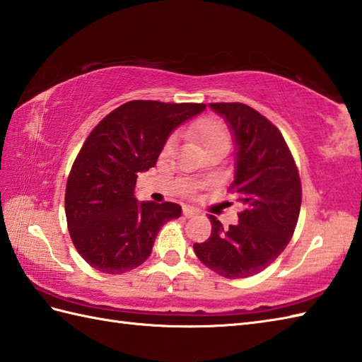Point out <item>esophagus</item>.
Here are the masks:
<instances>
[{
  "mask_svg": "<svg viewBox=\"0 0 362 362\" xmlns=\"http://www.w3.org/2000/svg\"><path fill=\"white\" fill-rule=\"evenodd\" d=\"M182 211H183V216L185 218H191V216H196V214L199 213L196 209H193V206H189V205H183V209H182Z\"/></svg>",
  "mask_w": 362,
  "mask_h": 362,
  "instance_id": "esophagus-1",
  "label": "esophagus"
}]
</instances>
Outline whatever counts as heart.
<instances>
[{"label":"heart","instance_id":"obj_1","mask_svg":"<svg viewBox=\"0 0 362 362\" xmlns=\"http://www.w3.org/2000/svg\"><path fill=\"white\" fill-rule=\"evenodd\" d=\"M194 136L204 144V148H209L213 144H230V134L227 127L219 121L214 119H202L193 127ZM173 148V140L166 144V149Z\"/></svg>","mask_w":362,"mask_h":362}]
</instances>
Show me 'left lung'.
<instances>
[{"label":"left lung","mask_w":362,"mask_h":362,"mask_svg":"<svg viewBox=\"0 0 362 362\" xmlns=\"http://www.w3.org/2000/svg\"><path fill=\"white\" fill-rule=\"evenodd\" d=\"M235 141V180L230 189L241 202L240 222L224 228L210 214L211 235L194 252L226 279H247L272 263L291 241L297 226L302 183L280 130L252 107L214 103Z\"/></svg>","instance_id":"8db88e82"}]
</instances>
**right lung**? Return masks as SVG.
Here are the masks:
<instances>
[{
  "mask_svg": "<svg viewBox=\"0 0 362 362\" xmlns=\"http://www.w3.org/2000/svg\"><path fill=\"white\" fill-rule=\"evenodd\" d=\"M205 104L129 101L110 112L83 143L68 175L65 213L76 250L96 271L124 274L149 258L174 202H138L136 177L157 163L173 130Z\"/></svg>",
  "mask_w": 362,
  "mask_h": 362,
  "instance_id": "right-lung-1",
  "label": "right lung"
}]
</instances>
